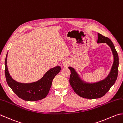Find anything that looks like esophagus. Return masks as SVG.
Returning <instances> with one entry per match:
<instances>
[{"instance_id": "esophagus-1", "label": "esophagus", "mask_w": 123, "mask_h": 123, "mask_svg": "<svg viewBox=\"0 0 123 123\" xmlns=\"http://www.w3.org/2000/svg\"><path fill=\"white\" fill-rule=\"evenodd\" d=\"M69 62L68 61V60H65L63 62H62V65H63L65 67H68L69 65Z\"/></svg>"}]
</instances>
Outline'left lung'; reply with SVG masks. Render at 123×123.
Instances as JSON below:
<instances>
[{"instance_id":"8db88e82","label":"left lung","mask_w":123,"mask_h":123,"mask_svg":"<svg viewBox=\"0 0 123 123\" xmlns=\"http://www.w3.org/2000/svg\"><path fill=\"white\" fill-rule=\"evenodd\" d=\"M97 43H106L111 50L113 62L109 73L105 78L98 81L89 82L85 81L75 69L69 66L71 71L69 83L76 94L88 99H96L103 96L110 89L116 80L118 73L119 58L118 53L112 41L109 38L98 33Z\"/></svg>"}]
</instances>
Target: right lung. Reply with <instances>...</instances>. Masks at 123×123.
Masks as SVG:
<instances>
[{"label":"right lung","instance_id":"add662e5","mask_svg":"<svg viewBox=\"0 0 123 123\" xmlns=\"http://www.w3.org/2000/svg\"><path fill=\"white\" fill-rule=\"evenodd\" d=\"M7 54L5 61V74L7 83L14 92L20 98L27 101H36L45 98L51 87L53 79L61 71V67L57 66L50 69L37 81L18 82L11 77L8 72L7 65Z\"/></svg>","mask_w":123,"mask_h":123}]
</instances>
